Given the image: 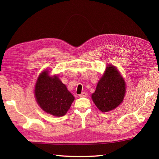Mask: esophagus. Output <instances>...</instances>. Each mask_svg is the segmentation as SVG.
Instances as JSON below:
<instances>
[{"instance_id":"esophagus-1","label":"esophagus","mask_w":159,"mask_h":159,"mask_svg":"<svg viewBox=\"0 0 159 159\" xmlns=\"http://www.w3.org/2000/svg\"><path fill=\"white\" fill-rule=\"evenodd\" d=\"M87 95H88L87 93L83 92V93H81L80 95V97H81V98H85V97H87Z\"/></svg>"}]
</instances>
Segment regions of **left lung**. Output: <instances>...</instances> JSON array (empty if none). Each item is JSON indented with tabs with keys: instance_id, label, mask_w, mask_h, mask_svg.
Instances as JSON below:
<instances>
[{
	"instance_id": "1",
	"label": "left lung",
	"mask_w": 159,
	"mask_h": 159,
	"mask_svg": "<svg viewBox=\"0 0 159 159\" xmlns=\"http://www.w3.org/2000/svg\"><path fill=\"white\" fill-rule=\"evenodd\" d=\"M125 81L118 70L107 65L102 78L98 81L91 99L102 112H108L121 104L126 91Z\"/></svg>"
}]
</instances>
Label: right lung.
<instances>
[{"label": "right lung", "instance_id": "add662e5", "mask_svg": "<svg viewBox=\"0 0 159 159\" xmlns=\"http://www.w3.org/2000/svg\"><path fill=\"white\" fill-rule=\"evenodd\" d=\"M34 94L40 108L56 117L65 115L74 100L73 95L59 80L58 76H50L46 70L38 76Z\"/></svg>", "mask_w": 159, "mask_h": 159}]
</instances>
